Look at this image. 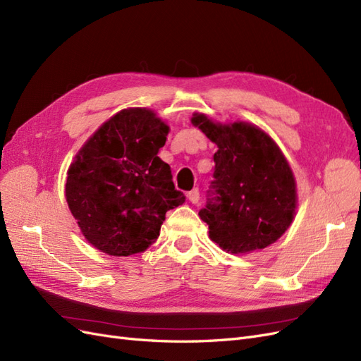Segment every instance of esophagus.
I'll use <instances>...</instances> for the list:
<instances>
[{
    "label": "esophagus",
    "instance_id": "obj_1",
    "mask_svg": "<svg viewBox=\"0 0 361 361\" xmlns=\"http://www.w3.org/2000/svg\"><path fill=\"white\" fill-rule=\"evenodd\" d=\"M199 199H200V194H199V190L194 188L192 191L188 192V200L192 203V204H197L199 203Z\"/></svg>",
    "mask_w": 361,
    "mask_h": 361
}]
</instances>
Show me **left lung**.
<instances>
[{"instance_id": "obj_1", "label": "left lung", "mask_w": 361, "mask_h": 361, "mask_svg": "<svg viewBox=\"0 0 361 361\" xmlns=\"http://www.w3.org/2000/svg\"><path fill=\"white\" fill-rule=\"evenodd\" d=\"M191 123L216 145L211 188L216 197L199 212L209 238L232 255L262 250L285 233L297 214V182L265 130L247 122L218 123L194 113Z\"/></svg>"}]
</instances>
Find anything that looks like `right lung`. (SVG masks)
I'll use <instances>...</instances> for the list:
<instances>
[{
  "label": "right lung",
  "mask_w": 361,
  "mask_h": 361,
  "mask_svg": "<svg viewBox=\"0 0 361 361\" xmlns=\"http://www.w3.org/2000/svg\"><path fill=\"white\" fill-rule=\"evenodd\" d=\"M170 126L149 108H126L97 128L75 155L66 202L84 238L110 256L154 244L166 212L185 202L159 157Z\"/></svg>",
  "instance_id": "obj_1"
}]
</instances>
